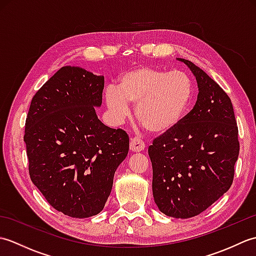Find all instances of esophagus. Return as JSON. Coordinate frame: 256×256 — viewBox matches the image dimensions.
Wrapping results in <instances>:
<instances>
[{"mask_svg": "<svg viewBox=\"0 0 256 256\" xmlns=\"http://www.w3.org/2000/svg\"><path fill=\"white\" fill-rule=\"evenodd\" d=\"M145 148V143L140 138H133L131 140V143H130V150L132 152H140Z\"/></svg>", "mask_w": 256, "mask_h": 256, "instance_id": "esophagus-1", "label": "esophagus"}]
</instances>
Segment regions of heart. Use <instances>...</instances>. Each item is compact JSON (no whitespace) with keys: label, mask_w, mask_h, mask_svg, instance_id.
Returning <instances> with one entry per match:
<instances>
[{"label":"heart","mask_w":256,"mask_h":256,"mask_svg":"<svg viewBox=\"0 0 256 256\" xmlns=\"http://www.w3.org/2000/svg\"><path fill=\"white\" fill-rule=\"evenodd\" d=\"M194 96L192 77L182 70L148 66L134 68L108 86L104 101L112 120L121 123L130 114L128 104H136L135 118L153 134L172 131L188 113Z\"/></svg>","instance_id":"obj_1"}]
</instances>
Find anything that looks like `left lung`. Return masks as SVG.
I'll return each mask as SVG.
<instances>
[{"label":"left lung","instance_id":"8db88e82","mask_svg":"<svg viewBox=\"0 0 256 256\" xmlns=\"http://www.w3.org/2000/svg\"><path fill=\"white\" fill-rule=\"evenodd\" d=\"M179 60L194 74L198 99L175 128L153 140L148 155L155 204L168 216L187 219L229 190L240 142L229 96L194 62Z\"/></svg>","mask_w":256,"mask_h":256}]
</instances>
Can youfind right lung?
I'll return each mask as SVG.
<instances>
[{"mask_svg": "<svg viewBox=\"0 0 256 256\" xmlns=\"http://www.w3.org/2000/svg\"><path fill=\"white\" fill-rule=\"evenodd\" d=\"M104 77L80 67L58 70L32 96L24 142L32 184L52 208L89 218L104 208L128 135L96 116Z\"/></svg>", "mask_w": 256, "mask_h": 256, "instance_id": "right-lung-1", "label": "right lung"}]
</instances>
